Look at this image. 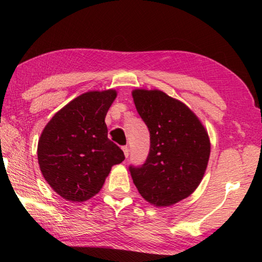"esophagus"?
Wrapping results in <instances>:
<instances>
[{
	"mask_svg": "<svg viewBox=\"0 0 262 262\" xmlns=\"http://www.w3.org/2000/svg\"><path fill=\"white\" fill-rule=\"evenodd\" d=\"M122 150H123V154H125V157L126 158L129 156V148H128L127 145H126V147H122Z\"/></svg>",
	"mask_w": 262,
	"mask_h": 262,
	"instance_id": "esophagus-1",
	"label": "esophagus"
}]
</instances>
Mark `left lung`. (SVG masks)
Returning <instances> with one entry per match:
<instances>
[{
    "instance_id": "8db88e82",
    "label": "left lung",
    "mask_w": 262,
    "mask_h": 262,
    "mask_svg": "<svg viewBox=\"0 0 262 262\" xmlns=\"http://www.w3.org/2000/svg\"><path fill=\"white\" fill-rule=\"evenodd\" d=\"M133 98L150 133L148 157L129 165L133 181L151 205H174L192 194L205 174L210 143L187 106L159 90H135Z\"/></svg>"
}]
</instances>
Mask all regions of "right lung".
Returning <instances> with one entry per match:
<instances>
[{
	"instance_id": "obj_1",
	"label": "right lung",
	"mask_w": 262,
	"mask_h": 262,
	"mask_svg": "<svg viewBox=\"0 0 262 262\" xmlns=\"http://www.w3.org/2000/svg\"><path fill=\"white\" fill-rule=\"evenodd\" d=\"M114 90L78 96L47 123L38 143L43 178L68 201L82 202L99 192L111 167L125 159L107 137L105 117Z\"/></svg>"
}]
</instances>
